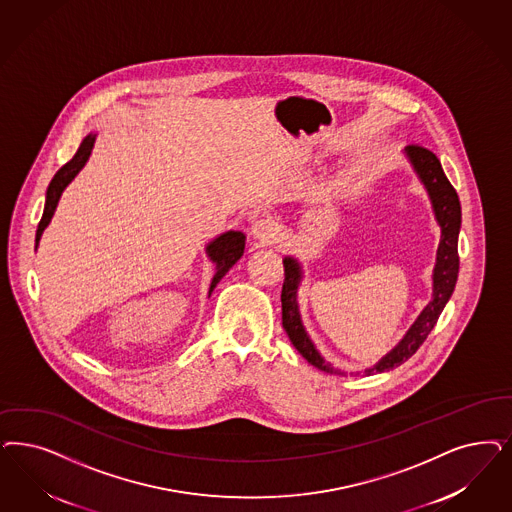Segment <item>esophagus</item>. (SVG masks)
I'll list each match as a JSON object with an SVG mask.
<instances>
[{"mask_svg": "<svg viewBox=\"0 0 512 512\" xmlns=\"http://www.w3.org/2000/svg\"><path fill=\"white\" fill-rule=\"evenodd\" d=\"M278 232H280V227L272 217H263V219L255 221V225L251 229L253 238L263 244H272L278 238Z\"/></svg>", "mask_w": 512, "mask_h": 512, "instance_id": "1", "label": "esophagus"}]
</instances>
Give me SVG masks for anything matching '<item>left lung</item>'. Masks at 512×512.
Here are the masks:
<instances>
[{"label":"left lung","instance_id":"1","mask_svg":"<svg viewBox=\"0 0 512 512\" xmlns=\"http://www.w3.org/2000/svg\"><path fill=\"white\" fill-rule=\"evenodd\" d=\"M405 153L410 164L414 166V172L422 179L427 194L431 198L437 223L441 225V244L437 249V265L433 270V300L423 308L422 314L408 329L405 338L386 357H382L372 369H367L365 374L391 371L403 365L408 357H412L422 346L423 340L431 333V329L435 327L458 282V236L459 227H461L458 193L448 181V177L444 176L441 162L435 157V153H431L422 145H408ZM283 268H285V280L282 287V325L285 333L289 336L291 344L297 348V352L310 365H314L319 371L340 374L338 369L331 367V363H327L319 355L314 342L304 331L299 314V302H297V289L302 278L299 261H295L293 257H285Z\"/></svg>","mask_w":512,"mask_h":512}]
</instances>
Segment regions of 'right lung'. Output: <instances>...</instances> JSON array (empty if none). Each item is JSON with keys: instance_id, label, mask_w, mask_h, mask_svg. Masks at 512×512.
<instances>
[{"instance_id": "add662e5", "label": "right lung", "mask_w": 512, "mask_h": 512, "mask_svg": "<svg viewBox=\"0 0 512 512\" xmlns=\"http://www.w3.org/2000/svg\"><path fill=\"white\" fill-rule=\"evenodd\" d=\"M94 141H96V134H89L85 140L81 141L77 153L73 155V159L70 162H66L56 174H54L53 181L49 183V189H47V198H45V210H43V217L37 225L36 232V247L41 240V234L43 230L47 229V225L51 223L53 219L54 210H56V204L62 196V191L68 187L73 177L77 176L81 172V168L85 166V162L89 160L90 151L94 147ZM244 247H246V236L238 230H229L225 234H221L219 238H215L213 242L208 244L206 251H208V257L215 263V274H213L212 285H210V295H212L215 285L221 282V278L229 272L232 266L236 265V261L242 257L244 253Z\"/></svg>"}]
</instances>
